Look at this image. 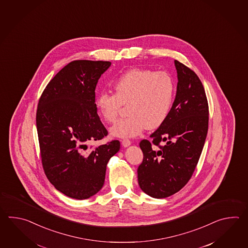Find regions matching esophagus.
<instances>
[{
    "instance_id": "1",
    "label": "esophagus",
    "mask_w": 248,
    "mask_h": 248,
    "mask_svg": "<svg viewBox=\"0 0 248 248\" xmlns=\"http://www.w3.org/2000/svg\"><path fill=\"white\" fill-rule=\"evenodd\" d=\"M122 143L124 147H128V146L131 144V141L128 140V139H123Z\"/></svg>"
}]
</instances>
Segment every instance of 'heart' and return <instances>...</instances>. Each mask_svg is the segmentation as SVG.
<instances>
[{
  "label": "heart",
  "mask_w": 248,
  "mask_h": 248,
  "mask_svg": "<svg viewBox=\"0 0 248 248\" xmlns=\"http://www.w3.org/2000/svg\"><path fill=\"white\" fill-rule=\"evenodd\" d=\"M115 93L103 91L95 98L97 112L106 122L116 120L124 104L130 115L112 125V137L139 136L146 128L163 124L174 103L175 83L170 74L146 68H134L122 74L113 83Z\"/></svg>",
  "instance_id": "b5f03b06"
}]
</instances>
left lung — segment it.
Instances as JSON below:
<instances>
[{"mask_svg": "<svg viewBox=\"0 0 248 248\" xmlns=\"http://www.w3.org/2000/svg\"><path fill=\"white\" fill-rule=\"evenodd\" d=\"M177 72L176 94L169 116L142 140L143 160L137 169L141 190L155 199L179 191L190 180L199 162L208 129V104L198 75L174 60ZM164 146H159L160 142ZM158 146L159 147L157 148Z\"/></svg>", "mask_w": 248, "mask_h": 248, "instance_id": "1", "label": "left lung"}]
</instances>
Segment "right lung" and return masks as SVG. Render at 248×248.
Masks as SVG:
<instances>
[{
    "label": "right lung",
    "mask_w": 248,
    "mask_h": 248,
    "mask_svg": "<svg viewBox=\"0 0 248 248\" xmlns=\"http://www.w3.org/2000/svg\"><path fill=\"white\" fill-rule=\"evenodd\" d=\"M108 61L75 60L55 75L38 104L36 126L42 166L48 181L64 195L86 200L102 189L118 140L88 149L107 136L95 105V90Z\"/></svg>",
    "instance_id": "obj_1"
}]
</instances>
